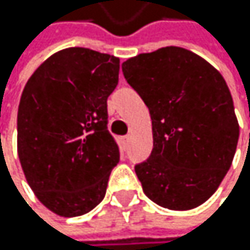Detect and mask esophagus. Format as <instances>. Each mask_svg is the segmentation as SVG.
<instances>
[{"label": "esophagus", "mask_w": 250, "mask_h": 250, "mask_svg": "<svg viewBox=\"0 0 250 250\" xmlns=\"http://www.w3.org/2000/svg\"><path fill=\"white\" fill-rule=\"evenodd\" d=\"M129 139H130V136H129V135H127V136H121V138H120V141H121V144H123L124 147H126L127 144H129Z\"/></svg>", "instance_id": "1"}]
</instances>
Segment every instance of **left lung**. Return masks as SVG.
Returning <instances> with one entry per match:
<instances>
[{"instance_id":"8db88e82","label":"left lung","mask_w":250,"mask_h":250,"mask_svg":"<svg viewBox=\"0 0 250 250\" xmlns=\"http://www.w3.org/2000/svg\"><path fill=\"white\" fill-rule=\"evenodd\" d=\"M121 67L151 117L153 151L135 167L144 193L177 211L204 204L227 175L238 142L225 79L178 46L139 54Z\"/></svg>"}]
</instances>
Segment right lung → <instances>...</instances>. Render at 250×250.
<instances>
[{"label":"right lung","mask_w":250,"mask_h":250,"mask_svg":"<svg viewBox=\"0 0 250 250\" xmlns=\"http://www.w3.org/2000/svg\"><path fill=\"white\" fill-rule=\"evenodd\" d=\"M120 58L67 47L25 83L18 109V156L40 203L62 217L82 216L106 193L118 146L108 132L109 94Z\"/></svg>","instance_id":"1"}]
</instances>
